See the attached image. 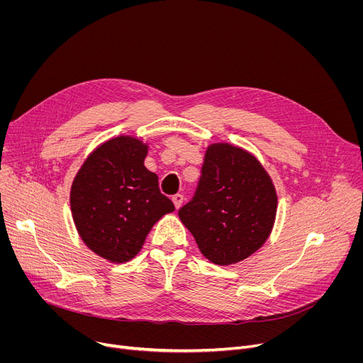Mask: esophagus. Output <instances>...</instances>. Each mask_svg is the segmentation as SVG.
<instances>
[{"label":"esophagus","mask_w":363,"mask_h":363,"mask_svg":"<svg viewBox=\"0 0 363 363\" xmlns=\"http://www.w3.org/2000/svg\"><path fill=\"white\" fill-rule=\"evenodd\" d=\"M172 201H174L175 208L178 211V208H179V207L182 206V203H184V196H182V194H177V196L172 197Z\"/></svg>","instance_id":"34e87169"}]
</instances>
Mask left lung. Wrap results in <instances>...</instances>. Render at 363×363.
Wrapping results in <instances>:
<instances>
[{"label": "left lung", "instance_id": "8db88e82", "mask_svg": "<svg viewBox=\"0 0 363 363\" xmlns=\"http://www.w3.org/2000/svg\"><path fill=\"white\" fill-rule=\"evenodd\" d=\"M277 208L274 182L252 152L215 143L206 150L196 196L178 215L201 255L228 266L252 256L266 242Z\"/></svg>", "mask_w": 363, "mask_h": 363}]
</instances>
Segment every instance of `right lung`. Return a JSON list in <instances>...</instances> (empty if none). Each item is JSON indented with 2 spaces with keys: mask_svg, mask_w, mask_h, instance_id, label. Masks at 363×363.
Instances as JSON below:
<instances>
[{
  "mask_svg": "<svg viewBox=\"0 0 363 363\" xmlns=\"http://www.w3.org/2000/svg\"><path fill=\"white\" fill-rule=\"evenodd\" d=\"M148 145L121 135L95 148L70 188L76 230L89 250L111 262L135 257L152 225L175 206L159 189V178L145 166Z\"/></svg>",
  "mask_w": 363,
  "mask_h": 363,
  "instance_id": "obj_1",
  "label": "right lung"
}]
</instances>
